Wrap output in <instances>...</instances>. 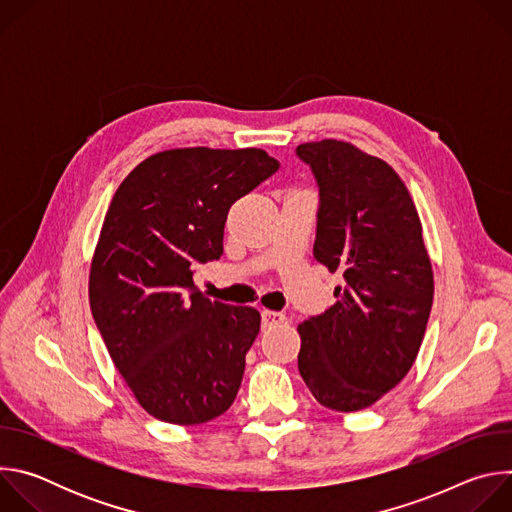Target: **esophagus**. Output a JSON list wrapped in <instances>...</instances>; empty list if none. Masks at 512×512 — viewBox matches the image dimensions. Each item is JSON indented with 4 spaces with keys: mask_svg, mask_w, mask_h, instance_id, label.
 I'll list each match as a JSON object with an SVG mask.
<instances>
[{
    "mask_svg": "<svg viewBox=\"0 0 512 512\" xmlns=\"http://www.w3.org/2000/svg\"><path fill=\"white\" fill-rule=\"evenodd\" d=\"M261 322H263V328H267V326H277V324L285 322V316H283L281 312L263 310V312H261Z\"/></svg>",
    "mask_w": 512,
    "mask_h": 512,
    "instance_id": "esophagus-1",
    "label": "esophagus"
}]
</instances>
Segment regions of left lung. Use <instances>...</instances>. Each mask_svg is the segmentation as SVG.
I'll return each mask as SVG.
<instances>
[{
  "label": "left lung",
  "instance_id": "left-lung-1",
  "mask_svg": "<svg viewBox=\"0 0 512 512\" xmlns=\"http://www.w3.org/2000/svg\"><path fill=\"white\" fill-rule=\"evenodd\" d=\"M320 188L314 257L340 273L336 304L298 326V369L316 401L360 411L413 367L433 304L417 208L397 172L356 145H298Z\"/></svg>",
  "mask_w": 512,
  "mask_h": 512
}]
</instances>
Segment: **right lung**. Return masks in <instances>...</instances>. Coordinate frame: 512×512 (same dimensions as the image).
I'll return each instance as SVG.
<instances>
[{
    "label": "right lung",
    "mask_w": 512,
    "mask_h": 512,
    "mask_svg": "<svg viewBox=\"0 0 512 512\" xmlns=\"http://www.w3.org/2000/svg\"><path fill=\"white\" fill-rule=\"evenodd\" d=\"M277 168L257 148L166 150L135 166L111 200L91 312L123 381L160 421L206 423L239 393L261 316L202 296L192 267L221 259L229 208Z\"/></svg>",
    "instance_id": "right-lung-1"
}]
</instances>
